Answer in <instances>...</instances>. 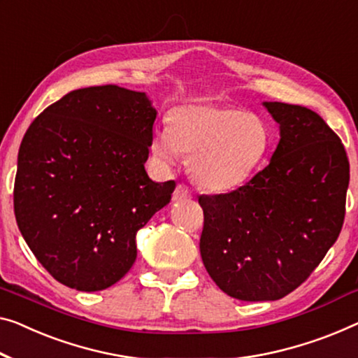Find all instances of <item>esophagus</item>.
<instances>
[{
    "instance_id": "1",
    "label": "esophagus",
    "mask_w": 358,
    "mask_h": 358,
    "mask_svg": "<svg viewBox=\"0 0 358 358\" xmlns=\"http://www.w3.org/2000/svg\"><path fill=\"white\" fill-rule=\"evenodd\" d=\"M172 199H173V202L188 201V199H191V191L186 188L185 185H177V188H175V191H173Z\"/></svg>"
}]
</instances>
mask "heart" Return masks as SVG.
Returning a JSON list of instances; mask_svg holds the SVG:
<instances>
[{
    "label": "heart",
    "mask_w": 358,
    "mask_h": 358,
    "mask_svg": "<svg viewBox=\"0 0 358 358\" xmlns=\"http://www.w3.org/2000/svg\"><path fill=\"white\" fill-rule=\"evenodd\" d=\"M270 131L257 114L220 104H181L159 128L151 151L165 165L189 156L196 183L213 193L238 189L262 164Z\"/></svg>",
    "instance_id": "1"
}]
</instances>
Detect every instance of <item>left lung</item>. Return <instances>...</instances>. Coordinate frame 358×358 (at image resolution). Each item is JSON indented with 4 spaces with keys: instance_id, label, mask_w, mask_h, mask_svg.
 <instances>
[{
    "instance_id": "8db88e82",
    "label": "left lung",
    "mask_w": 358,
    "mask_h": 358,
    "mask_svg": "<svg viewBox=\"0 0 358 358\" xmlns=\"http://www.w3.org/2000/svg\"><path fill=\"white\" fill-rule=\"evenodd\" d=\"M280 124L270 164L227 194L199 196L201 257L239 301H276L306 281L338 239L345 215L349 159L317 112L264 103Z\"/></svg>"
}]
</instances>
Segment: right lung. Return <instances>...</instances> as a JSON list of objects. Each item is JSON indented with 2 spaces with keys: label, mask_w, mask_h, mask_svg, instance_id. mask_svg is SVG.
Returning <instances> with one entry per match:
<instances>
[{
  "label": "right lung",
  "mask_w": 358,
  "mask_h": 358,
  "mask_svg": "<svg viewBox=\"0 0 358 358\" xmlns=\"http://www.w3.org/2000/svg\"><path fill=\"white\" fill-rule=\"evenodd\" d=\"M157 112L145 93L80 88L31 122L14 181L17 227L52 278L103 291L136 260V231L172 199L145 162Z\"/></svg>",
  "instance_id": "right-lung-1"
}]
</instances>
